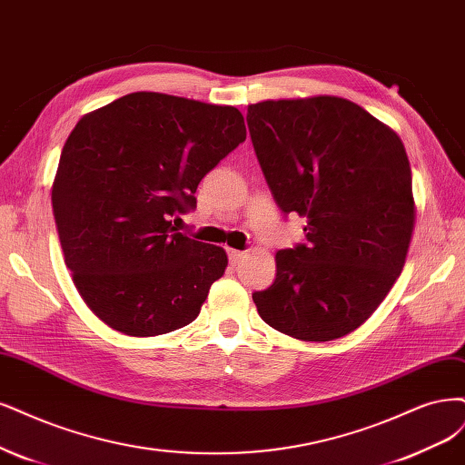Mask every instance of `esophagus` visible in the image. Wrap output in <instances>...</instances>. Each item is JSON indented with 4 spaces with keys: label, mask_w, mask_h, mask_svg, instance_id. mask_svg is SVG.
<instances>
[{
    "label": "esophagus",
    "mask_w": 465,
    "mask_h": 465,
    "mask_svg": "<svg viewBox=\"0 0 465 465\" xmlns=\"http://www.w3.org/2000/svg\"><path fill=\"white\" fill-rule=\"evenodd\" d=\"M244 258H246L244 252H240V250H229V262H231V265H238Z\"/></svg>",
    "instance_id": "obj_1"
}]
</instances>
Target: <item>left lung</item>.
I'll return each mask as SVG.
<instances>
[{
    "label": "left lung",
    "instance_id": "8db88e82",
    "mask_svg": "<svg viewBox=\"0 0 465 465\" xmlns=\"http://www.w3.org/2000/svg\"><path fill=\"white\" fill-rule=\"evenodd\" d=\"M246 119L279 207L308 219V242L275 253V282L252 294L255 308L292 339H341L371 317L406 263L415 202L404 143L336 95L265 100Z\"/></svg>",
    "mask_w": 465,
    "mask_h": 465
}]
</instances>
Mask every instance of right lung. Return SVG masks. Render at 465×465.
Returning a JSON list of instances; mask_svg holds the SVG:
<instances>
[{
  "instance_id": "1",
  "label": "right lung",
  "mask_w": 465,
  "mask_h": 465,
  "mask_svg": "<svg viewBox=\"0 0 465 465\" xmlns=\"http://www.w3.org/2000/svg\"><path fill=\"white\" fill-rule=\"evenodd\" d=\"M246 140L232 105L133 92L94 109L63 146L52 205L73 282L105 325L155 336L194 322L227 252L192 240L173 217Z\"/></svg>"
}]
</instances>
